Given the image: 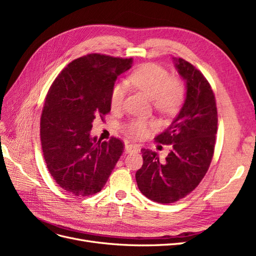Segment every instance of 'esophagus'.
I'll return each mask as SVG.
<instances>
[{
  "mask_svg": "<svg viewBox=\"0 0 256 256\" xmlns=\"http://www.w3.org/2000/svg\"><path fill=\"white\" fill-rule=\"evenodd\" d=\"M125 150L126 152H138V146L136 144H126L125 146Z\"/></svg>",
  "mask_w": 256,
  "mask_h": 256,
  "instance_id": "obj_1",
  "label": "esophagus"
}]
</instances>
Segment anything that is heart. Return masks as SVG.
I'll return each instance as SVG.
<instances>
[{"instance_id":"1","label":"heart","mask_w":256,"mask_h":256,"mask_svg":"<svg viewBox=\"0 0 256 256\" xmlns=\"http://www.w3.org/2000/svg\"><path fill=\"white\" fill-rule=\"evenodd\" d=\"M127 83L140 90L152 100L154 106L164 114H173L180 108L184 98V86L182 82L170 76L164 68L156 64H144L131 74ZM126 86L122 83L113 85L110 94V104L113 110H118L126 96ZM154 124L144 120H132L124 127L130 136L141 138L147 136Z\"/></svg>"}]
</instances>
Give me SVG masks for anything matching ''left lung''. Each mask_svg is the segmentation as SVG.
Wrapping results in <instances>:
<instances>
[{
    "instance_id": "obj_1",
    "label": "left lung",
    "mask_w": 256,
    "mask_h": 256,
    "mask_svg": "<svg viewBox=\"0 0 256 256\" xmlns=\"http://www.w3.org/2000/svg\"><path fill=\"white\" fill-rule=\"evenodd\" d=\"M186 82L184 102L170 127L154 138L172 150L164 161L143 148V166L136 171L138 187L154 202L174 203L194 190L208 171L218 129L214 94L203 74L184 58H173Z\"/></svg>"
}]
</instances>
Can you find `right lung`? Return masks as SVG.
Returning <instances> with one entry per match:
<instances>
[{"mask_svg": "<svg viewBox=\"0 0 256 256\" xmlns=\"http://www.w3.org/2000/svg\"><path fill=\"white\" fill-rule=\"evenodd\" d=\"M132 58L92 53L72 60L50 86L40 118V141L53 180L70 194L88 196L104 188L124 144L90 136L92 122L111 111L110 94Z\"/></svg>", "mask_w": 256, "mask_h": 256, "instance_id": "add662e5", "label": "right lung"}]
</instances>
